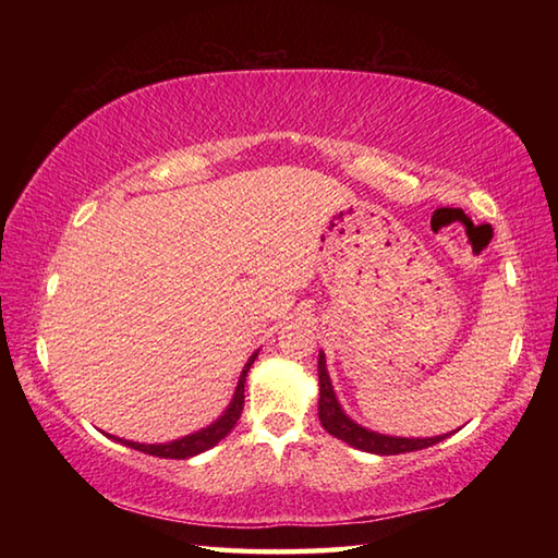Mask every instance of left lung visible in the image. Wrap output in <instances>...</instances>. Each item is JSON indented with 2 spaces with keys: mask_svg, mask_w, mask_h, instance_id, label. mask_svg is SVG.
Segmentation results:
<instances>
[{
  "mask_svg": "<svg viewBox=\"0 0 558 558\" xmlns=\"http://www.w3.org/2000/svg\"><path fill=\"white\" fill-rule=\"evenodd\" d=\"M318 420H322L324 429L340 438V441L350 444L352 448H360L364 453H376V456H398V453H412V450L429 448L438 441H444V436H432V438H405V436H388L366 429V426L357 424L352 417H348L345 410L336 398L333 384H330V376L326 369V354L318 352Z\"/></svg>",
  "mask_w": 558,
  "mask_h": 558,
  "instance_id": "obj_1",
  "label": "left lung"
}]
</instances>
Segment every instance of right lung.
Segmentation results:
<instances>
[{"label":"right lung","mask_w":558,"mask_h":558,"mask_svg":"<svg viewBox=\"0 0 558 558\" xmlns=\"http://www.w3.org/2000/svg\"><path fill=\"white\" fill-rule=\"evenodd\" d=\"M258 357V350L248 357V362L244 364V369L240 374V381H236V388H234V396L230 400L228 410H225L220 417L204 426V429H198L194 434H186L182 438H174V441H168V444H138V441H126V438H117V436H110L114 438L117 444H124L129 448L134 450H141V453H148V456H156V458H172V460H186V458H194L198 453H204V450L213 448L216 444H220L225 436H228L232 429L236 420H240L242 414V408H244V384H246V372L252 369L254 360Z\"/></svg>","instance_id":"1"}]
</instances>
